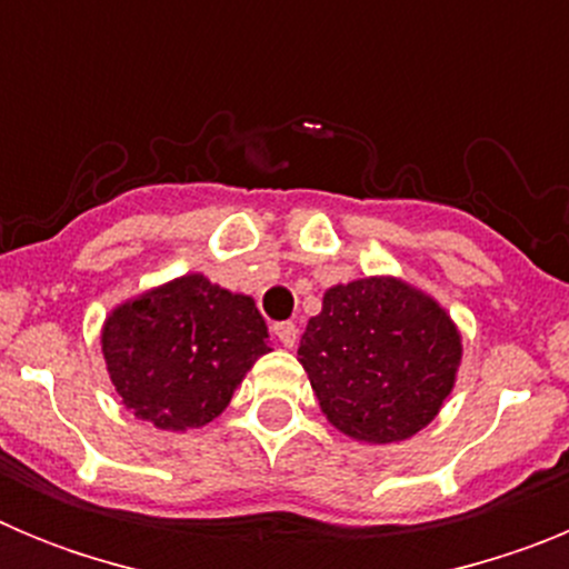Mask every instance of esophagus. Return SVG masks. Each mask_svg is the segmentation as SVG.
Wrapping results in <instances>:
<instances>
[{"label":"esophagus","mask_w":569,"mask_h":569,"mask_svg":"<svg viewBox=\"0 0 569 569\" xmlns=\"http://www.w3.org/2000/svg\"><path fill=\"white\" fill-rule=\"evenodd\" d=\"M273 333L281 341V347H293L296 339H299V328H296L293 321H276Z\"/></svg>","instance_id":"1"}]
</instances>
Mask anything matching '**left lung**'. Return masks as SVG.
I'll use <instances>...</instances> for the list:
<instances>
[{
  "label": "left lung",
  "instance_id": "left-lung-1",
  "mask_svg": "<svg viewBox=\"0 0 569 569\" xmlns=\"http://www.w3.org/2000/svg\"><path fill=\"white\" fill-rule=\"evenodd\" d=\"M299 361L339 433L393 445L425 430L453 393L461 330L410 281L365 276L325 290Z\"/></svg>",
  "mask_w": 569,
  "mask_h": 569
}]
</instances>
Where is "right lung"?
I'll return each instance as SVG.
<instances>
[{
  "mask_svg": "<svg viewBox=\"0 0 569 569\" xmlns=\"http://www.w3.org/2000/svg\"><path fill=\"white\" fill-rule=\"evenodd\" d=\"M99 345L130 413L184 433L224 413L256 359L270 353V333L250 296L188 273L116 305Z\"/></svg>",
  "mask_w": 569,
  "mask_h": 569,
  "instance_id": "add662e5",
  "label": "right lung"
}]
</instances>
